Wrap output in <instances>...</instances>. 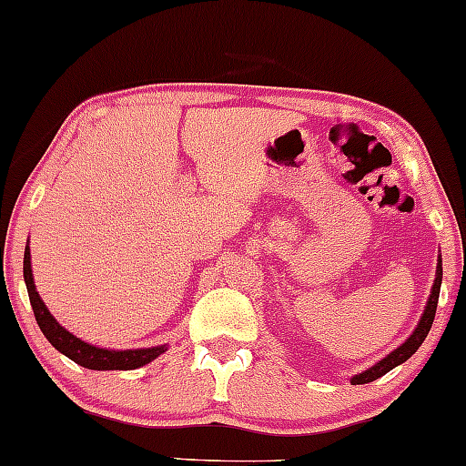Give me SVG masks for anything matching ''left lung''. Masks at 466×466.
<instances>
[{
	"mask_svg": "<svg viewBox=\"0 0 466 466\" xmlns=\"http://www.w3.org/2000/svg\"><path fill=\"white\" fill-rule=\"evenodd\" d=\"M441 280H443V268H441V258H439V263H437V278H434L431 298H428L426 310H424V314H421L418 328H415L413 334H410L407 340H404L400 347L396 349V351H391L388 358H383L380 361H377V364H374L372 368H368V370L355 374V377L351 379L353 385H364V383H370V380H377L379 377H383V374H388L391 368L400 366L402 361H407L410 355L418 351V349L421 347V342L426 340L428 331H431V328H432L434 312H437V304H439Z\"/></svg>",
	"mask_w": 466,
	"mask_h": 466,
	"instance_id": "1",
	"label": "left lung"
}]
</instances>
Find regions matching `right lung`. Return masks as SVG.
Instances as JSON below:
<instances>
[{"label": "right lung", "instance_id": "add662e5", "mask_svg": "<svg viewBox=\"0 0 466 466\" xmlns=\"http://www.w3.org/2000/svg\"><path fill=\"white\" fill-rule=\"evenodd\" d=\"M23 276H25V285L29 293V301H32L34 317L38 321V328L42 334L46 336V340L57 349L59 353H64L66 358L76 361L78 366L89 368V370H135L149 361L158 358L167 351V344L162 347H149V349H128V351H111V349H100L94 347L75 334H70L68 329H64L62 325L56 321L45 301L40 299L38 291H35L34 276H32V257H29V246L25 248V257H23Z\"/></svg>", "mask_w": 466, "mask_h": 466}]
</instances>
